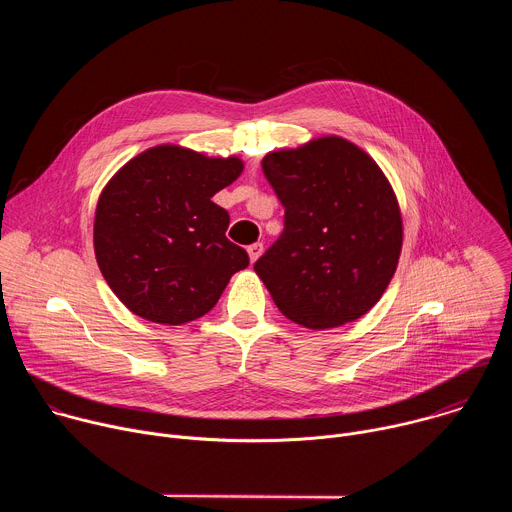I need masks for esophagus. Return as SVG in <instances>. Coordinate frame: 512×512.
I'll return each instance as SVG.
<instances>
[{
	"instance_id": "obj_1",
	"label": "esophagus",
	"mask_w": 512,
	"mask_h": 512,
	"mask_svg": "<svg viewBox=\"0 0 512 512\" xmlns=\"http://www.w3.org/2000/svg\"><path fill=\"white\" fill-rule=\"evenodd\" d=\"M247 253H249L251 263H255V261L261 257V253H263V243H253V245H249V247H247Z\"/></svg>"
}]
</instances>
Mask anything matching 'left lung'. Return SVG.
<instances>
[{"label": "left lung", "mask_w": 512, "mask_h": 512, "mask_svg": "<svg viewBox=\"0 0 512 512\" xmlns=\"http://www.w3.org/2000/svg\"><path fill=\"white\" fill-rule=\"evenodd\" d=\"M261 168L285 216L255 273L279 312L312 330L367 314L385 294L403 245L399 202L383 170L338 135L271 152Z\"/></svg>", "instance_id": "left-lung-1"}]
</instances>
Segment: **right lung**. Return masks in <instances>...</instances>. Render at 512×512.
I'll use <instances>...</instances> for the list:
<instances>
[{"label": "right lung", "instance_id": "add662e5", "mask_svg": "<svg viewBox=\"0 0 512 512\" xmlns=\"http://www.w3.org/2000/svg\"><path fill=\"white\" fill-rule=\"evenodd\" d=\"M243 162L156 145L129 160L103 188L95 257L113 294L139 318L180 326L208 314L229 279L249 265L227 239L229 212L210 198L233 184Z\"/></svg>", "mask_w": 512, "mask_h": 512}]
</instances>
